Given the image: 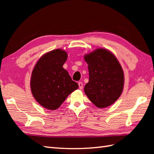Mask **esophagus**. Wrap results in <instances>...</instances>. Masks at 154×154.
Listing matches in <instances>:
<instances>
[{
	"label": "esophagus",
	"mask_w": 154,
	"mask_h": 154,
	"mask_svg": "<svg viewBox=\"0 0 154 154\" xmlns=\"http://www.w3.org/2000/svg\"><path fill=\"white\" fill-rule=\"evenodd\" d=\"M78 85H79V89L81 90H82L83 88V83L82 82H79V83H78Z\"/></svg>",
	"instance_id": "esophagus-1"
}]
</instances>
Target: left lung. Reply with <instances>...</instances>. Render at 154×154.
Segmentation results:
<instances>
[{"mask_svg": "<svg viewBox=\"0 0 154 154\" xmlns=\"http://www.w3.org/2000/svg\"><path fill=\"white\" fill-rule=\"evenodd\" d=\"M88 64L89 80L84 91L94 105L103 109L112 104L122 93V68L112 52L98 48L84 57Z\"/></svg>", "mask_w": 154, "mask_h": 154, "instance_id": "1", "label": "left lung"}]
</instances>
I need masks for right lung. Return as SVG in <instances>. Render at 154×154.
Listing matches in <instances>:
<instances>
[{
	"instance_id": "1",
	"label": "right lung",
	"mask_w": 154,
	"mask_h": 154,
	"mask_svg": "<svg viewBox=\"0 0 154 154\" xmlns=\"http://www.w3.org/2000/svg\"><path fill=\"white\" fill-rule=\"evenodd\" d=\"M67 59L66 51L56 49L42 55L32 71V93L45 109L56 110L79 87L63 67Z\"/></svg>"
}]
</instances>
